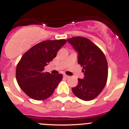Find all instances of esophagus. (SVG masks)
I'll use <instances>...</instances> for the list:
<instances>
[{
	"label": "esophagus",
	"mask_w": 129,
	"mask_h": 129,
	"mask_svg": "<svg viewBox=\"0 0 129 129\" xmlns=\"http://www.w3.org/2000/svg\"><path fill=\"white\" fill-rule=\"evenodd\" d=\"M63 77H64V78H68V77H70V76H67V75H66V74H64V75H63Z\"/></svg>",
	"instance_id": "34e87169"
}]
</instances>
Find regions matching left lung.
Segmentation results:
<instances>
[{"instance_id":"obj_1","label":"left lung","mask_w":129,"mask_h":129,"mask_svg":"<svg viewBox=\"0 0 129 129\" xmlns=\"http://www.w3.org/2000/svg\"><path fill=\"white\" fill-rule=\"evenodd\" d=\"M67 41L77 53V62L83 67L84 78L72 88L76 96L84 101L95 98L105 86L108 64L104 53L89 39L82 37L68 39Z\"/></svg>"}]
</instances>
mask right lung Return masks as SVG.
<instances>
[{"instance_id":"add662e5","label":"right lung","mask_w":129,"mask_h":129,"mask_svg":"<svg viewBox=\"0 0 129 129\" xmlns=\"http://www.w3.org/2000/svg\"><path fill=\"white\" fill-rule=\"evenodd\" d=\"M66 43L64 39L45 41L35 44L22 55L16 68V79L20 88L29 98L46 100L62 80L61 74L44 72V68Z\"/></svg>"}]
</instances>
